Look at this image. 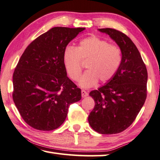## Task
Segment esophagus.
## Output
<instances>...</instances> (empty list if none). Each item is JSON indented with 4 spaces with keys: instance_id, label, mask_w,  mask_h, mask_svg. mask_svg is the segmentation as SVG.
Listing matches in <instances>:
<instances>
[{
    "instance_id": "1",
    "label": "esophagus",
    "mask_w": 160,
    "mask_h": 160,
    "mask_svg": "<svg viewBox=\"0 0 160 160\" xmlns=\"http://www.w3.org/2000/svg\"><path fill=\"white\" fill-rule=\"evenodd\" d=\"M81 94H82V97L83 98H85L88 96V93L85 90H82V91H81Z\"/></svg>"
}]
</instances>
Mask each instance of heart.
<instances>
[{"label":"heart","mask_w":160,"mask_h":160,"mask_svg":"<svg viewBox=\"0 0 160 160\" xmlns=\"http://www.w3.org/2000/svg\"><path fill=\"white\" fill-rule=\"evenodd\" d=\"M81 60L88 61L84 72L79 80V85L90 88L101 82L109 81L115 75L122 61L121 50L116 45H110L97 36L81 40L76 48L67 46L63 54V65L68 76L78 80L82 71Z\"/></svg>","instance_id":"obj_1"}]
</instances>
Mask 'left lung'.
Masks as SVG:
<instances>
[{
	"instance_id": "1",
	"label": "left lung",
	"mask_w": 160,
	"mask_h": 160,
	"mask_svg": "<svg viewBox=\"0 0 160 160\" xmlns=\"http://www.w3.org/2000/svg\"><path fill=\"white\" fill-rule=\"evenodd\" d=\"M116 42L122 53L115 75L89 96L95 106L88 117L89 125L102 134L123 132L133 123L146 101L148 72L141 54L125 34L112 28H98Z\"/></svg>"
}]
</instances>
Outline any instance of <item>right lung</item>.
Segmentation results:
<instances>
[{"mask_svg":"<svg viewBox=\"0 0 160 160\" xmlns=\"http://www.w3.org/2000/svg\"><path fill=\"white\" fill-rule=\"evenodd\" d=\"M85 28L54 27L26 49L13 74L12 98L24 120L42 131L57 129L81 89L67 77L63 54Z\"/></svg>","mask_w":160,"mask_h":160,"instance_id":"add662e5","label":"right lung"}]
</instances>
